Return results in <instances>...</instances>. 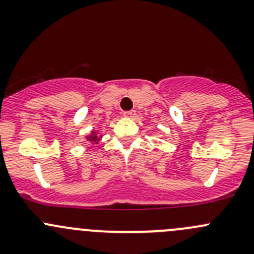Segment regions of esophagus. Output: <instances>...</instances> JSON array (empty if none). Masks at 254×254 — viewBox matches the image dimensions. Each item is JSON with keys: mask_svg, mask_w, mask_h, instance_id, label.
<instances>
[{"mask_svg": "<svg viewBox=\"0 0 254 254\" xmlns=\"http://www.w3.org/2000/svg\"><path fill=\"white\" fill-rule=\"evenodd\" d=\"M136 115V112L135 111H129V112H125L124 113V117L125 118H129V119H132V118Z\"/></svg>", "mask_w": 254, "mask_h": 254, "instance_id": "1", "label": "esophagus"}]
</instances>
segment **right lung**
Masks as SVG:
<instances>
[{
    "label": "right lung",
    "mask_w": 254,
    "mask_h": 254,
    "mask_svg": "<svg viewBox=\"0 0 254 254\" xmlns=\"http://www.w3.org/2000/svg\"><path fill=\"white\" fill-rule=\"evenodd\" d=\"M84 137H86L87 141L93 142V143H98L102 140V137H103V135H98V134H97V131L92 130V131L89 132V134L87 135V136H84Z\"/></svg>",
    "instance_id": "right-lung-1"
}]
</instances>
